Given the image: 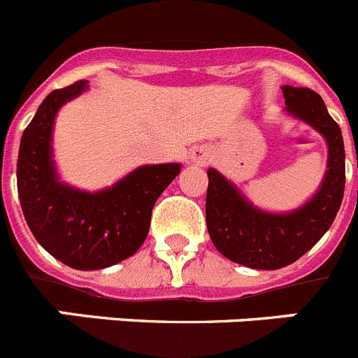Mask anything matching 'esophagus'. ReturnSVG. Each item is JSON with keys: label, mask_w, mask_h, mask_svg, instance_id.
Wrapping results in <instances>:
<instances>
[{"label": "esophagus", "mask_w": 358, "mask_h": 358, "mask_svg": "<svg viewBox=\"0 0 358 358\" xmlns=\"http://www.w3.org/2000/svg\"><path fill=\"white\" fill-rule=\"evenodd\" d=\"M192 163L197 164V166H206L211 161V150L208 147H197L192 150Z\"/></svg>", "instance_id": "34e87169"}]
</instances>
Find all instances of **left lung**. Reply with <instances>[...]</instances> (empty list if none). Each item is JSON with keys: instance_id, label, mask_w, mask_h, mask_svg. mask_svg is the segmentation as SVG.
Wrapping results in <instances>:
<instances>
[{"instance_id": "obj_1", "label": "left lung", "mask_w": 358, "mask_h": 358, "mask_svg": "<svg viewBox=\"0 0 358 358\" xmlns=\"http://www.w3.org/2000/svg\"><path fill=\"white\" fill-rule=\"evenodd\" d=\"M285 115L317 131L328 147L327 172L305 204L285 213L255 206L218 170H208L206 224L215 248L227 260L262 271H276L299 260L334 224L346 182V154L341 127L315 91L281 87Z\"/></svg>"}]
</instances>
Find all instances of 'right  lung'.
Instances as JSON below:
<instances>
[{
    "instance_id": "obj_1",
    "label": "right lung",
    "mask_w": 358,
    "mask_h": 358,
    "mask_svg": "<svg viewBox=\"0 0 358 358\" xmlns=\"http://www.w3.org/2000/svg\"><path fill=\"white\" fill-rule=\"evenodd\" d=\"M87 90L80 80L44 98L21 136L17 194L31 235L53 258L78 271H98L141 248L152 208L182 164H141L98 192L61 181L53 157L57 113Z\"/></svg>"
}]
</instances>
